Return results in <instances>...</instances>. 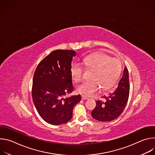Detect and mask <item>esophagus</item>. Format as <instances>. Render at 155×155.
I'll use <instances>...</instances> for the list:
<instances>
[{"label": "esophagus", "mask_w": 155, "mask_h": 155, "mask_svg": "<svg viewBox=\"0 0 155 155\" xmlns=\"http://www.w3.org/2000/svg\"><path fill=\"white\" fill-rule=\"evenodd\" d=\"M81 99H82L83 100H86V99H87L88 98H87L86 96H84L82 95V96H81Z\"/></svg>", "instance_id": "esophagus-1"}]
</instances>
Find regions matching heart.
I'll return each mask as SVG.
<instances>
[{
	"label": "heart",
	"mask_w": 155,
	"mask_h": 155,
	"mask_svg": "<svg viewBox=\"0 0 155 155\" xmlns=\"http://www.w3.org/2000/svg\"><path fill=\"white\" fill-rule=\"evenodd\" d=\"M83 64L87 68L93 69L91 78L80 84L77 91L86 96H90L99 90L112 88L118 81L121 71V61L111 58L105 53H96L90 55L83 59ZM71 73L75 81L83 78V68L79 63L74 64L71 68Z\"/></svg>",
	"instance_id": "obj_1"
}]
</instances>
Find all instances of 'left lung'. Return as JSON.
Instances as JSON below:
<instances>
[{"mask_svg": "<svg viewBox=\"0 0 155 155\" xmlns=\"http://www.w3.org/2000/svg\"><path fill=\"white\" fill-rule=\"evenodd\" d=\"M129 94V73L126 67L116 89L112 93H109L107 96H104V101H96V107L91 112L93 118L104 122L116 119L123 112L128 101Z\"/></svg>", "mask_w": 155, "mask_h": 155, "instance_id": "obj_1", "label": "left lung"}]
</instances>
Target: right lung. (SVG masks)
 Wrapping results in <instances>:
<instances>
[{"instance_id": "right-lung-1", "label": "right lung", "mask_w": 155, "mask_h": 155, "mask_svg": "<svg viewBox=\"0 0 155 155\" xmlns=\"http://www.w3.org/2000/svg\"><path fill=\"white\" fill-rule=\"evenodd\" d=\"M72 50L52 51L38 65L35 71L32 96L41 118L49 124L60 125L70 121L80 94L67 96L74 90L71 69Z\"/></svg>"}]
</instances>
